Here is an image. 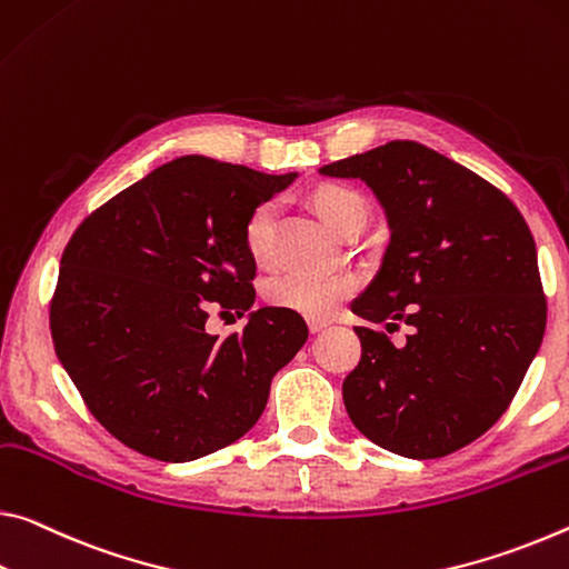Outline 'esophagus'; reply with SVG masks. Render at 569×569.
<instances>
[{"instance_id":"1","label":"esophagus","mask_w":569,"mask_h":569,"mask_svg":"<svg viewBox=\"0 0 569 569\" xmlns=\"http://www.w3.org/2000/svg\"><path fill=\"white\" fill-rule=\"evenodd\" d=\"M306 323H309V331L311 333H319V331H323V329L329 327V321H319V319H309Z\"/></svg>"}]
</instances>
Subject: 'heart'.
<instances>
[{
  "instance_id": "heart-1",
  "label": "heart",
  "mask_w": 569,
  "mask_h": 569,
  "mask_svg": "<svg viewBox=\"0 0 569 569\" xmlns=\"http://www.w3.org/2000/svg\"><path fill=\"white\" fill-rule=\"evenodd\" d=\"M311 210L341 238H349L367 224L369 207L359 189L339 182H319L306 197ZM242 246L258 268H270L276 260V204L258 202L242 224ZM357 278L339 276H281L266 288V299L278 309L299 313L306 319L327 321L337 317L351 293L357 291Z\"/></svg>"
}]
</instances>
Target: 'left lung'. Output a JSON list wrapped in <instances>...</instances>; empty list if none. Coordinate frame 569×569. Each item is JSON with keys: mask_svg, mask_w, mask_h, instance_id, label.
<instances>
[{"mask_svg": "<svg viewBox=\"0 0 569 569\" xmlns=\"http://www.w3.org/2000/svg\"><path fill=\"white\" fill-rule=\"evenodd\" d=\"M362 179L390 246L351 311L362 359L341 387L357 430L405 458H440L483 436L517 395L547 327L537 246L501 189L418 141H390L319 169Z\"/></svg>", "mask_w": 569, "mask_h": 569, "instance_id": "obj_1", "label": "left lung"}]
</instances>
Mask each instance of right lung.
Returning a JSON list of instances; mask_svg holds the SVG:
<instances>
[{
	"instance_id": "add662e5",
	"label": "right lung",
	"mask_w": 569,
	"mask_h": 569,
	"mask_svg": "<svg viewBox=\"0 0 569 569\" xmlns=\"http://www.w3.org/2000/svg\"><path fill=\"white\" fill-rule=\"evenodd\" d=\"M296 174L179 157L78 224L60 258L50 331L93 418L149 458L184 463L236 443L270 380L309 339L299 313L263 306L242 331L207 333L210 309L256 303L242 224Z\"/></svg>"
}]
</instances>
